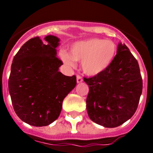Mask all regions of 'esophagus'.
<instances>
[{
  "label": "esophagus",
  "instance_id": "esophagus-1",
  "mask_svg": "<svg viewBox=\"0 0 153 153\" xmlns=\"http://www.w3.org/2000/svg\"><path fill=\"white\" fill-rule=\"evenodd\" d=\"M83 81V79H82V77L81 76V75H77V82L78 83H80V82H82Z\"/></svg>",
  "mask_w": 153,
  "mask_h": 153
}]
</instances>
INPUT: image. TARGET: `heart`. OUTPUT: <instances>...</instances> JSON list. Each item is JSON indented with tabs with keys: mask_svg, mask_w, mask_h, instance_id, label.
Wrapping results in <instances>:
<instances>
[{
	"mask_svg": "<svg viewBox=\"0 0 153 153\" xmlns=\"http://www.w3.org/2000/svg\"><path fill=\"white\" fill-rule=\"evenodd\" d=\"M117 52V46L111 40L91 38L72 44L70 55L60 51L59 57L70 67L75 66V61L82 62V68L85 74L95 76L109 67Z\"/></svg>",
	"mask_w": 153,
	"mask_h": 153,
	"instance_id": "1",
	"label": "heart"
}]
</instances>
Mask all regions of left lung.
<instances>
[{
	"label": "left lung",
	"instance_id": "left-lung-1",
	"mask_svg": "<svg viewBox=\"0 0 153 153\" xmlns=\"http://www.w3.org/2000/svg\"><path fill=\"white\" fill-rule=\"evenodd\" d=\"M89 86L86 109L91 121L114 128L130 119L137 109L143 82L137 60L121 43L105 71L84 78Z\"/></svg>",
	"mask_w": 153,
	"mask_h": 153
}]
</instances>
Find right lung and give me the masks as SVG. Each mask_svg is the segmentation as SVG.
Masks as SVG:
<instances>
[{"label": "right lung", "instance_id": "add662e5", "mask_svg": "<svg viewBox=\"0 0 153 153\" xmlns=\"http://www.w3.org/2000/svg\"><path fill=\"white\" fill-rule=\"evenodd\" d=\"M30 39L13 58L8 91L13 109L23 121L46 126L59 117L62 101L76 86V77L59 71L62 62L56 57L59 39L47 36Z\"/></svg>", "mask_w": 153, "mask_h": 153}]
</instances>
